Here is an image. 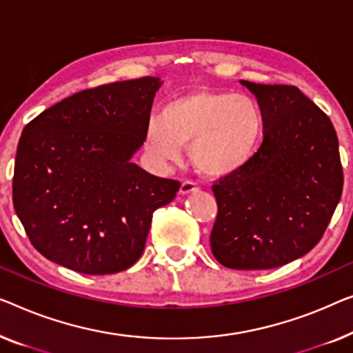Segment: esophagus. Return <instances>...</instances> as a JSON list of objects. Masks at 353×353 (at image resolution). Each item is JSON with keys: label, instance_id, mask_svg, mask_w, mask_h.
Segmentation results:
<instances>
[{"label": "esophagus", "instance_id": "obj_1", "mask_svg": "<svg viewBox=\"0 0 353 353\" xmlns=\"http://www.w3.org/2000/svg\"><path fill=\"white\" fill-rule=\"evenodd\" d=\"M197 185L194 181H183L181 186H180V194H189V192H194L197 191Z\"/></svg>", "mask_w": 353, "mask_h": 353}]
</instances>
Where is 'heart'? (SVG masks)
Listing matches in <instances>:
<instances>
[{
  "mask_svg": "<svg viewBox=\"0 0 353 353\" xmlns=\"http://www.w3.org/2000/svg\"><path fill=\"white\" fill-rule=\"evenodd\" d=\"M265 130L261 106L248 95L197 89L167 101L146 129V150L165 162L189 145V159L203 176L226 178L258 154Z\"/></svg>",
  "mask_w": 353,
  "mask_h": 353,
  "instance_id": "obj_1",
  "label": "heart"
}]
</instances>
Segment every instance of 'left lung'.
<instances>
[{
  "instance_id": "8db88e82",
  "label": "left lung",
  "mask_w": 353,
  "mask_h": 353,
  "mask_svg": "<svg viewBox=\"0 0 353 353\" xmlns=\"http://www.w3.org/2000/svg\"><path fill=\"white\" fill-rule=\"evenodd\" d=\"M240 83L261 106L264 140L243 170L212 186L210 247L229 269H274L323 237L344 185L339 143L330 117L298 88Z\"/></svg>"
}]
</instances>
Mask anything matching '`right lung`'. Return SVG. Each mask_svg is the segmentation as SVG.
<instances>
[{
    "instance_id": "obj_1",
    "label": "right lung",
    "mask_w": 353,
    "mask_h": 353,
    "mask_svg": "<svg viewBox=\"0 0 353 353\" xmlns=\"http://www.w3.org/2000/svg\"><path fill=\"white\" fill-rule=\"evenodd\" d=\"M161 84L146 76L81 90L25 125L12 202L30 242L49 261L105 275L141 256L152 213L180 188L130 162Z\"/></svg>"
}]
</instances>
